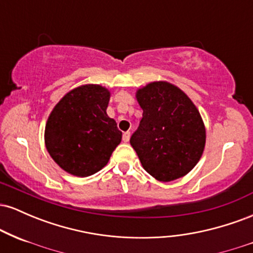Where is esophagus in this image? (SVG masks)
<instances>
[{"label":"esophagus","mask_w":253,"mask_h":253,"mask_svg":"<svg viewBox=\"0 0 253 253\" xmlns=\"http://www.w3.org/2000/svg\"><path fill=\"white\" fill-rule=\"evenodd\" d=\"M129 136H130L129 130H127V132L124 133V134H123V141H124V143H127V141L129 140Z\"/></svg>","instance_id":"obj_1"}]
</instances>
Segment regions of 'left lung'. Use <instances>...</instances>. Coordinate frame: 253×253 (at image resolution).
Instances as JSON below:
<instances>
[{
	"instance_id": "8db88e82",
	"label": "left lung",
	"mask_w": 253,
	"mask_h": 253,
	"mask_svg": "<svg viewBox=\"0 0 253 253\" xmlns=\"http://www.w3.org/2000/svg\"><path fill=\"white\" fill-rule=\"evenodd\" d=\"M143 119L129 143L141 165L161 182L187 175L201 158L206 129L195 104L168 82H152L136 91Z\"/></svg>"
}]
</instances>
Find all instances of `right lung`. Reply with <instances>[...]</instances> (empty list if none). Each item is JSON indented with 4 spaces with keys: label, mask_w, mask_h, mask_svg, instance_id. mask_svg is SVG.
<instances>
[{
    "label": "right lung",
    "mask_w": 253,
    "mask_h": 253,
    "mask_svg": "<svg viewBox=\"0 0 253 253\" xmlns=\"http://www.w3.org/2000/svg\"><path fill=\"white\" fill-rule=\"evenodd\" d=\"M110 92L97 84L71 90L56 104L45 127L53 161L74 176L94 175L108 163L123 133L107 115Z\"/></svg>",
    "instance_id": "1"
}]
</instances>
